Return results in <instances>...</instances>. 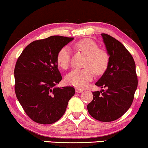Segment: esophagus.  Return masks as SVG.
Wrapping results in <instances>:
<instances>
[{
    "instance_id": "esophagus-1",
    "label": "esophagus",
    "mask_w": 148,
    "mask_h": 148,
    "mask_svg": "<svg viewBox=\"0 0 148 148\" xmlns=\"http://www.w3.org/2000/svg\"><path fill=\"white\" fill-rule=\"evenodd\" d=\"M83 91H84V90H82V89H80V88H76L75 89V92L77 93H81V92H82Z\"/></svg>"
}]
</instances>
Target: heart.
I'll use <instances>...</instances> for the list:
<instances>
[{
    "mask_svg": "<svg viewBox=\"0 0 148 148\" xmlns=\"http://www.w3.org/2000/svg\"><path fill=\"white\" fill-rule=\"evenodd\" d=\"M80 51L86 54L87 58L84 69H76L66 75L69 84L75 87L83 88L92 79L94 71L96 74H102L106 71L109 62V56L104 50L98 48L94 40L85 38L75 44ZM70 61V49L67 46L62 47L56 55V62L62 69L68 68Z\"/></svg>",
    "mask_w": 148,
    "mask_h": 148,
    "instance_id": "b5f03b06",
    "label": "heart"
}]
</instances>
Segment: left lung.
Masks as SVG:
<instances>
[{
    "instance_id": "obj_1",
    "label": "left lung",
    "mask_w": 148,
    "mask_h": 148,
    "mask_svg": "<svg viewBox=\"0 0 148 148\" xmlns=\"http://www.w3.org/2000/svg\"><path fill=\"white\" fill-rule=\"evenodd\" d=\"M101 36L109 62L96 85L105 90L92 92L93 100L87 108L93 118L110 122L122 116L130 108L137 88V76L133 56L123 44L108 34Z\"/></svg>"
}]
</instances>
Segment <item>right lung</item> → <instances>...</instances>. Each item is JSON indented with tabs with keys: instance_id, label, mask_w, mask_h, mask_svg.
Instances as JSON below:
<instances>
[{
	"instance_id": "obj_1",
	"label": "right lung",
	"mask_w": 148,
	"mask_h": 148,
	"mask_svg": "<svg viewBox=\"0 0 148 148\" xmlns=\"http://www.w3.org/2000/svg\"><path fill=\"white\" fill-rule=\"evenodd\" d=\"M73 40L52 36L36 40L26 46L16 62V96L27 116L40 124L59 120L75 94L73 87H56L62 79L56 55Z\"/></svg>"
}]
</instances>
